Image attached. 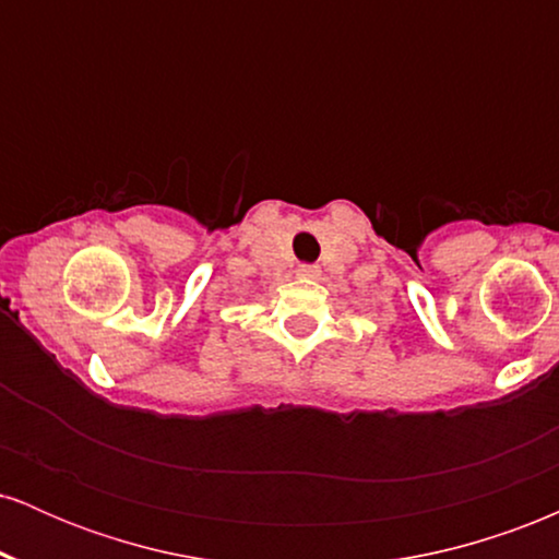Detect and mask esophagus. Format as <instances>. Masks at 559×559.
I'll use <instances>...</instances> for the list:
<instances>
[{
  "label": "esophagus",
  "instance_id": "1",
  "mask_svg": "<svg viewBox=\"0 0 559 559\" xmlns=\"http://www.w3.org/2000/svg\"><path fill=\"white\" fill-rule=\"evenodd\" d=\"M318 273H320V267L312 265V262H301V265L297 267V275H301V278H316Z\"/></svg>",
  "mask_w": 559,
  "mask_h": 559
}]
</instances>
